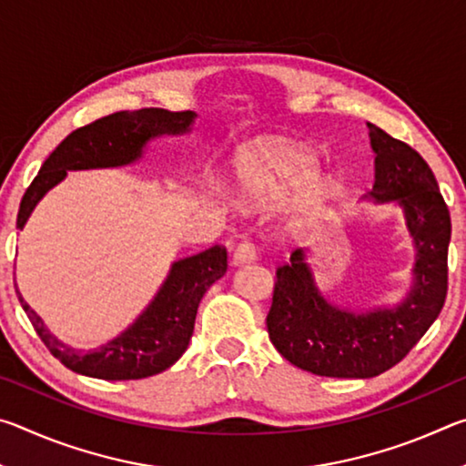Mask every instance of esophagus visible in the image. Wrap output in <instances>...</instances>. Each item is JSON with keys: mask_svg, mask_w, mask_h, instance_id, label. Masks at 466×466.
<instances>
[{"mask_svg": "<svg viewBox=\"0 0 466 466\" xmlns=\"http://www.w3.org/2000/svg\"><path fill=\"white\" fill-rule=\"evenodd\" d=\"M257 258V248L250 240H242L238 247L234 250V265H242V263H250Z\"/></svg>", "mask_w": 466, "mask_h": 466, "instance_id": "esophagus-1", "label": "esophagus"}]
</instances>
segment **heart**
Instances as JSON below:
<instances>
[{
    "label": "heart",
    "instance_id": "heart-1",
    "mask_svg": "<svg viewBox=\"0 0 466 466\" xmlns=\"http://www.w3.org/2000/svg\"><path fill=\"white\" fill-rule=\"evenodd\" d=\"M312 177L314 164L309 154L279 141H263L244 154L240 188L250 199L278 201L309 182L299 195L294 216V230L304 234L317 226L320 214L333 199V188L327 180L310 181Z\"/></svg>",
    "mask_w": 466,
    "mask_h": 466
}]
</instances>
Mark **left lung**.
<instances>
[{
    "label": "left lung",
    "mask_w": 466,
    "mask_h": 466,
    "mask_svg": "<svg viewBox=\"0 0 466 466\" xmlns=\"http://www.w3.org/2000/svg\"><path fill=\"white\" fill-rule=\"evenodd\" d=\"M374 187L366 197L397 203L413 238V286L392 309L353 312L330 304L314 281L309 252H291L278 267L269 339L291 364L329 378H372L399 364L438 319L448 291L452 224L428 162L405 141L368 123Z\"/></svg>",
    "instance_id": "1"
}]
</instances>
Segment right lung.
Returning <instances> with one entry per match:
<instances>
[{
  "instance_id": "right-lung-1",
  "label": "right lung",
  "mask_w": 466,
  "mask_h": 466,
  "mask_svg": "<svg viewBox=\"0 0 466 466\" xmlns=\"http://www.w3.org/2000/svg\"><path fill=\"white\" fill-rule=\"evenodd\" d=\"M195 116L193 110H180V113L167 108L121 110L69 133L46 157L26 188L15 226L20 230L25 228L36 203L49 188L66 178L67 170L115 168L133 164L144 154L149 139L183 136L191 131ZM226 269L228 252L219 244L175 261L162 288L136 322L119 337L110 339L108 343L92 351L74 350L61 343L45 327L43 319L25 302L18 289L15 294L36 335L63 366L72 372L102 378V380H137L164 372L187 351L201 298L211 283L224 278Z\"/></svg>"
}]
</instances>
